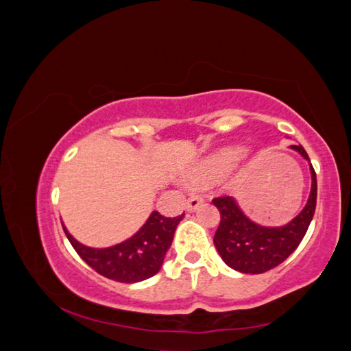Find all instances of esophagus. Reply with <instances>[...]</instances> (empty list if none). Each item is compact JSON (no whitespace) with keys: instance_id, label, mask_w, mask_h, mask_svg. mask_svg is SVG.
<instances>
[{"instance_id":"esophagus-1","label":"esophagus","mask_w":351,"mask_h":351,"mask_svg":"<svg viewBox=\"0 0 351 351\" xmlns=\"http://www.w3.org/2000/svg\"><path fill=\"white\" fill-rule=\"evenodd\" d=\"M204 204V197L199 195H191L187 201V211H196L199 205Z\"/></svg>"}]
</instances>
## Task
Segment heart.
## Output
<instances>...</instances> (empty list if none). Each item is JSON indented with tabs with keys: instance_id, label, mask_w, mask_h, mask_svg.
I'll use <instances>...</instances> for the list:
<instances>
[{
	"instance_id": "b5f03b06",
	"label": "heart",
	"mask_w": 351,
	"mask_h": 351,
	"mask_svg": "<svg viewBox=\"0 0 351 351\" xmlns=\"http://www.w3.org/2000/svg\"><path fill=\"white\" fill-rule=\"evenodd\" d=\"M245 156L246 149L242 146H230L217 150L191 171L190 181L195 184H211L222 180L239 166Z\"/></svg>"
}]
</instances>
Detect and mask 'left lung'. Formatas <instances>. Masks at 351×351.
Returning a JSON list of instances; mask_svg holds the SVG:
<instances>
[{
	"mask_svg": "<svg viewBox=\"0 0 351 351\" xmlns=\"http://www.w3.org/2000/svg\"><path fill=\"white\" fill-rule=\"evenodd\" d=\"M291 149L311 162L303 146H291ZM311 175L312 189L306 207L283 226H262L252 222L231 196L213 199V204L221 211V223L213 242L226 265L243 274H263L283 263L298 248L317 207V173L312 164Z\"/></svg>",
	"mask_w": 351,
	"mask_h": 351,
	"instance_id": "8db88e82",
	"label": "left lung"
}]
</instances>
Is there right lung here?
<instances>
[{
    "label": "right lung",
    "instance_id": "right-lung-1",
    "mask_svg": "<svg viewBox=\"0 0 351 351\" xmlns=\"http://www.w3.org/2000/svg\"><path fill=\"white\" fill-rule=\"evenodd\" d=\"M182 217L184 215L164 217L158 211H154L132 237L109 248H89L77 242L66 231L64 223L62 228L75 252L95 272L120 283H138L154 277L161 269L176 226Z\"/></svg>",
    "mask_w": 351,
    "mask_h": 351
}]
</instances>
